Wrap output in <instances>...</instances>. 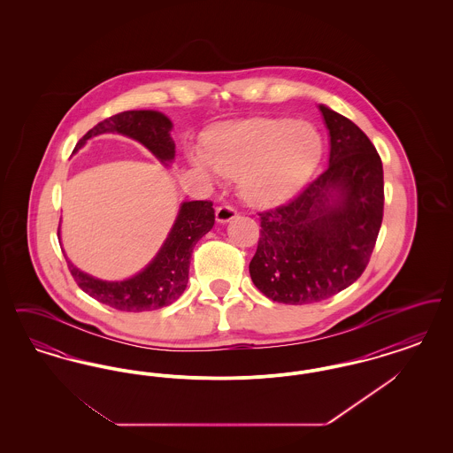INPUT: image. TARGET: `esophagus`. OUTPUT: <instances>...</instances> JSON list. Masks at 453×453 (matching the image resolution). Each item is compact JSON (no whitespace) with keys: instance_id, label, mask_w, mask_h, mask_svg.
Here are the masks:
<instances>
[{"instance_id":"1","label":"esophagus","mask_w":453,"mask_h":453,"mask_svg":"<svg viewBox=\"0 0 453 453\" xmlns=\"http://www.w3.org/2000/svg\"><path fill=\"white\" fill-rule=\"evenodd\" d=\"M237 216L236 209L231 205H219L216 209L217 222H229L231 219Z\"/></svg>"}]
</instances>
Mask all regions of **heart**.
Returning <instances> with one entry per match:
<instances>
[{
  "label": "heart",
  "instance_id": "1",
  "mask_svg": "<svg viewBox=\"0 0 453 453\" xmlns=\"http://www.w3.org/2000/svg\"><path fill=\"white\" fill-rule=\"evenodd\" d=\"M319 154L321 139L307 124L248 119L211 132L205 148L190 151V163L203 178H237L246 202L272 207L301 188Z\"/></svg>",
  "mask_w": 453,
  "mask_h": 453
}]
</instances>
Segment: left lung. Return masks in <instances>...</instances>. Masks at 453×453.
I'll use <instances>...</instances> for the list:
<instances>
[{
	"label": "left lung",
	"instance_id": "8db88e82",
	"mask_svg": "<svg viewBox=\"0 0 453 453\" xmlns=\"http://www.w3.org/2000/svg\"><path fill=\"white\" fill-rule=\"evenodd\" d=\"M329 165L288 203L259 212L250 263L259 292L281 303H314L345 290L370 261L384 217V170L365 132L319 105Z\"/></svg>",
	"mask_w": 453,
	"mask_h": 453
}]
</instances>
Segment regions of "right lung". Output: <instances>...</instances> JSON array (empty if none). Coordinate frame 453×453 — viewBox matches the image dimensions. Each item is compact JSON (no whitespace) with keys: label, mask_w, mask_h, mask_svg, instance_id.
Wrapping results in <instances>:
<instances>
[{"label":"right lung","mask_w":453,"mask_h":453,"mask_svg":"<svg viewBox=\"0 0 453 453\" xmlns=\"http://www.w3.org/2000/svg\"><path fill=\"white\" fill-rule=\"evenodd\" d=\"M172 127L170 119L161 111L129 110L111 115L88 130L73 152L81 150L93 135L117 132L139 141L166 165L174 157ZM214 222L216 214L211 200L183 202L159 253L129 280H98L78 270L71 261H67V268L85 294L117 311L142 312L161 309L176 301L187 288L195 244L212 229Z\"/></svg>","instance_id":"add662e5"}]
</instances>
